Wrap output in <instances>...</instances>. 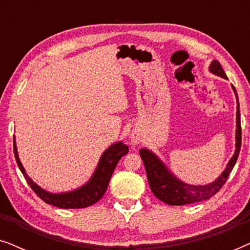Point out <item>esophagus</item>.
Returning a JSON list of instances; mask_svg holds the SVG:
<instances>
[{
	"instance_id": "34e87169",
	"label": "esophagus",
	"mask_w": 250,
	"mask_h": 250,
	"mask_svg": "<svg viewBox=\"0 0 250 250\" xmlns=\"http://www.w3.org/2000/svg\"><path fill=\"white\" fill-rule=\"evenodd\" d=\"M131 142L133 146H138L141 142V136H140L139 133H132L131 134Z\"/></svg>"
}]
</instances>
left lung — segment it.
<instances>
[{"mask_svg":"<svg viewBox=\"0 0 250 250\" xmlns=\"http://www.w3.org/2000/svg\"><path fill=\"white\" fill-rule=\"evenodd\" d=\"M209 70L211 73L228 80L223 68L217 60H214L210 63ZM235 97H237V132H235V151L234 155L229 162L224 172L214 181L213 183L206 186H190L176 179L168 168L164 165V163L157 157L155 153L149 151L148 149L140 150V156L145 164L146 176H148L150 189L153 194L162 200L163 203L173 205V206H182L187 204L199 203L209 199L216 194L222 187L227 182L229 175L237 163L239 152L241 148V124H240V110H239V101L235 88L232 85Z\"/></svg>","mask_w":250,"mask_h":250,"instance_id":"8db88e82","label":"left lung"}]
</instances>
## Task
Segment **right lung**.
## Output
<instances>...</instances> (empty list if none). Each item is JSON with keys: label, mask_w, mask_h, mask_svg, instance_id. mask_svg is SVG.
<instances>
[{"label": "right lung", "mask_w": 250, "mask_h": 250, "mask_svg": "<svg viewBox=\"0 0 250 250\" xmlns=\"http://www.w3.org/2000/svg\"><path fill=\"white\" fill-rule=\"evenodd\" d=\"M13 152H15L16 162L18 164L20 170L25 176L27 183L34 190L37 196L42 199L44 203L52 205V206L59 208H85L91 206L101 199L107 190L109 181L114 173L115 167L123 156L128 152V146L123 142H117L109 146L105 151L102 153L100 162L98 164L97 169L92 175L91 180L85 186L78 188V189L70 191V192L63 193H51L40 188L34 181L26 174L22 164L20 163L18 151H17L16 141L13 139Z\"/></svg>", "instance_id": "right-lung-1"}]
</instances>
